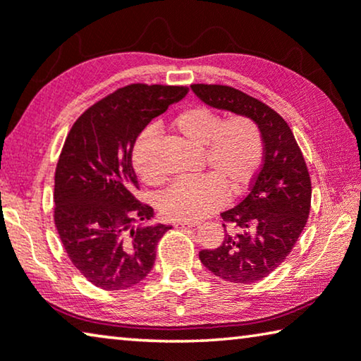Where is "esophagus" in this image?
I'll return each mask as SVG.
<instances>
[{"instance_id":"1","label":"esophagus","mask_w":361,"mask_h":361,"mask_svg":"<svg viewBox=\"0 0 361 361\" xmlns=\"http://www.w3.org/2000/svg\"><path fill=\"white\" fill-rule=\"evenodd\" d=\"M175 226L176 228H196V226H199V223L197 221H178Z\"/></svg>"}]
</instances>
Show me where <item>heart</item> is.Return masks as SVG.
<instances>
[{
    "instance_id": "heart-1",
    "label": "heart",
    "mask_w": 361,
    "mask_h": 361,
    "mask_svg": "<svg viewBox=\"0 0 361 361\" xmlns=\"http://www.w3.org/2000/svg\"><path fill=\"white\" fill-rule=\"evenodd\" d=\"M170 130L196 149H201L204 165L212 175L181 178L160 197V210L169 220H201L225 204L226 192L238 196L250 186L263 160L260 127L247 116L223 120L205 106H191L171 118ZM157 135L146 130L131 152V164L146 185H159L152 156Z\"/></svg>"
}]
</instances>
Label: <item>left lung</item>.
<instances>
[{
	"mask_svg": "<svg viewBox=\"0 0 361 361\" xmlns=\"http://www.w3.org/2000/svg\"><path fill=\"white\" fill-rule=\"evenodd\" d=\"M191 90L207 106L247 116L260 127L262 169L247 196L221 214L236 231L226 233L220 247L199 252L202 265L225 281H260L286 260L305 228L312 201L307 164L286 120L262 101L225 85Z\"/></svg>",
	"mask_w": 361,
	"mask_h": 361,
	"instance_id": "left-lung-1",
	"label": "left lung"
}]
</instances>
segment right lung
<instances>
[{
    "label": "right lung",
    "mask_w": 361,
    "mask_h": 361,
    "mask_svg": "<svg viewBox=\"0 0 361 361\" xmlns=\"http://www.w3.org/2000/svg\"><path fill=\"white\" fill-rule=\"evenodd\" d=\"M186 87L135 83L85 111L68 131L54 176V223L68 259L90 283L118 290L152 270L167 225H149V205L133 196L131 152L152 118Z\"/></svg>",
    "instance_id": "1"
}]
</instances>
